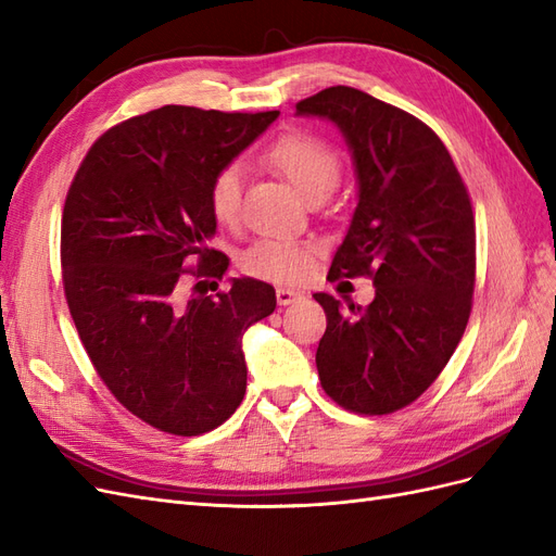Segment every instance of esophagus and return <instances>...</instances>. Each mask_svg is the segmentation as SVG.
I'll return each instance as SVG.
<instances>
[{"mask_svg":"<svg viewBox=\"0 0 556 556\" xmlns=\"http://www.w3.org/2000/svg\"><path fill=\"white\" fill-rule=\"evenodd\" d=\"M299 296H301V292H294V290H288V288H278V290H276V299H278L280 306L294 304V301H296Z\"/></svg>","mask_w":556,"mask_h":556,"instance_id":"obj_1","label":"esophagus"}]
</instances>
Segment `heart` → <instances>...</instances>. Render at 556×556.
Listing matches in <instances>:
<instances>
[{
  "label": "heart",
  "instance_id": "obj_1",
  "mask_svg": "<svg viewBox=\"0 0 556 556\" xmlns=\"http://www.w3.org/2000/svg\"><path fill=\"white\" fill-rule=\"evenodd\" d=\"M266 162L288 176L311 201L325 199L341 178V155L327 139L313 131L294 129L266 148ZM245 172L239 162L217 166L208 180V208L217 225L233 227L241 220ZM317 248L308 241L260 239L245 248L239 266L245 276L296 285L315 271Z\"/></svg>",
  "mask_w": 556,
  "mask_h": 556
}]
</instances>
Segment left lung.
Returning <instances> with one entry per match:
<instances>
[{
  "label": "left lung",
  "mask_w": 556,
  "mask_h": 556,
  "mask_svg": "<svg viewBox=\"0 0 556 556\" xmlns=\"http://www.w3.org/2000/svg\"><path fill=\"white\" fill-rule=\"evenodd\" d=\"M352 148L359 204L329 280L371 278L368 306L317 292L325 394L357 415L410 406L441 376L466 331L476 290V217L445 143L419 117L348 86L301 99Z\"/></svg>",
  "instance_id": "left-lung-1"
}]
</instances>
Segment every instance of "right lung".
<instances>
[{
    "label": "right lung",
    "mask_w": 556,
    "mask_h": 556,
    "mask_svg": "<svg viewBox=\"0 0 556 556\" xmlns=\"http://www.w3.org/2000/svg\"><path fill=\"white\" fill-rule=\"evenodd\" d=\"M276 117L174 104L134 115L90 146L66 192L60 262L78 339L115 401L164 433L213 431L243 401V333L274 313L276 290L255 278L208 296L178 288L223 280L208 180Z\"/></svg>",
    "instance_id": "obj_1"
}]
</instances>
